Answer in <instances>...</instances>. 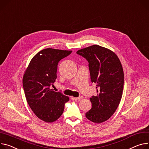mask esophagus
<instances>
[{"mask_svg":"<svg viewBox=\"0 0 149 149\" xmlns=\"http://www.w3.org/2000/svg\"><path fill=\"white\" fill-rule=\"evenodd\" d=\"M83 98H84V97H83L82 96H80V97H74V99L75 100L77 101V100H81Z\"/></svg>","mask_w":149,"mask_h":149,"instance_id":"34e87169","label":"esophagus"}]
</instances>
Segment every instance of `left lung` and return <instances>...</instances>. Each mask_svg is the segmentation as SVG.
<instances>
[{"mask_svg": "<svg viewBox=\"0 0 149 149\" xmlns=\"http://www.w3.org/2000/svg\"><path fill=\"white\" fill-rule=\"evenodd\" d=\"M77 54L88 61L91 82L97 84L98 94L90 98L92 108L86 113V118L96 123L104 122L115 112L122 98V64L114 52L97 45L79 49Z\"/></svg>", "mask_w": 149, "mask_h": 149, "instance_id": "8db88e82", "label": "left lung"}]
</instances>
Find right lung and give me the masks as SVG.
<instances>
[{"mask_svg": "<svg viewBox=\"0 0 149 149\" xmlns=\"http://www.w3.org/2000/svg\"><path fill=\"white\" fill-rule=\"evenodd\" d=\"M72 51L47 48L36 54L31 60L22 78L28 104L42 120L51 123L56 121L64 111L68 97L56 93L50 86L56 79L58 62Z\"/></svg>", "mask_w": 149, "mask_h": 149, "instance_id": "right-lung-1", "label": "right lung"}]
</instances>
